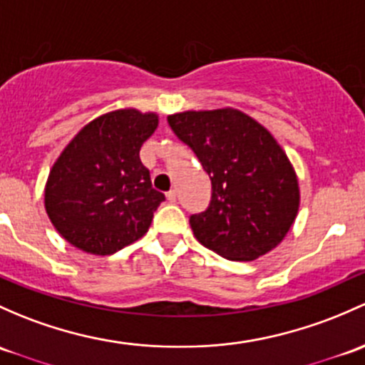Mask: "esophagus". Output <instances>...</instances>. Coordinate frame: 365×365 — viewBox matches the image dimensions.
Wrapping results in <instances>:
<instances>
[{
    "label": "esophagus",
    "mask_w": 365,
    "mask_h": 365,
    "mask_svg": "<svg viewBox=\"0 0 365 365\" xmlns=\"http://www.w3.org/2000/svg\"><path fill=\"white\" fill-rule=\"evenodd\" d=\"M166 199L170 202H175L176 201V192H175V190H170V192L166 194Z\"/></svg>",
    "instance_id": "esophagus-1"
}]
</instances>
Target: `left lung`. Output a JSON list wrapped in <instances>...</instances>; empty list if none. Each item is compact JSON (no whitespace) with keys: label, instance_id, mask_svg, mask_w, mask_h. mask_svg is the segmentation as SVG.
I'll list each match as a JSON object with an SVG mask.
<instances>
[{"label":"left lung","instance_id":"1","mask_svg":"<svg viewBox=\"0 0 365 365\" xmlns=\"http://www.w3.org/2000/svg\"><path fill=\"white\" fill-rule=\"evenodd\" d=\"M212 180L205 212L190 215L202 247L229 260H253L282 243L299 210L289 157L266 128L232 108L168 117Z\"/></svg>","mask_w":365,"mask_h":365}]
</instances>
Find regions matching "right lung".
<instances>
[{
	"instance_id": "obj_1",
	"label": "right lung",
	"mask_w": 365,
	"mask_h": 365,
	"mask_svg": "<svg viewBox=\"0 0 365 365\" xmlns=\"http://www.w3.org/2000/svg\"><path fill=\"white\" fill-rule=\"evenodd\" d=\"M157 124L155 113L117 110L89 122L64 148L48 175L45 210L68 243L112 255L148 231L166 199L140 160Z\"/></svg>"
}]
</instances>
